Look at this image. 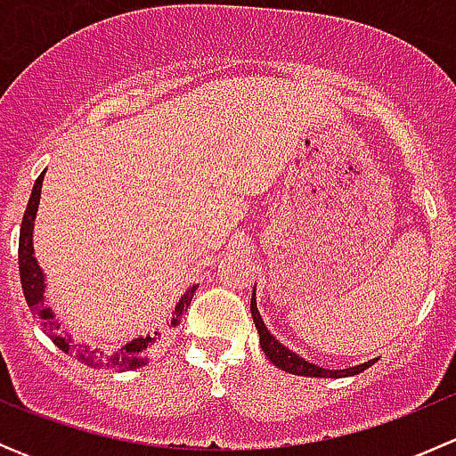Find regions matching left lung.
<instances>
[{
	"label": "left lung",
	"mask_w": 456,
	"mask_h": 456,
	"mask_svg": "<svg viewBox=\"0 0 456 456\" xmlns=\"http://www.w3.org/2000/svg\"><path fill=\"white\" fill-rule=\"evenodd\" d=\"M251 317H254L256 322V329H257V335H260V346L262 351H265V355L269 357L271 362H273L278 369L291 372V375H305V377H351V375H360L362 370L370 369L372 364H375L377 360H370V362H364V364L360 366H353V369H344V370H329V369H320L317 364H311V362L302 360L297 353L289 351L284 344H280L278 339L273 338V335L269 333V329L265 326V322H262L260 317V311H257L256 306V289H254V296H251Z\"/></svg>",
	"instance_id": "8db88e82"
}]
</instances>
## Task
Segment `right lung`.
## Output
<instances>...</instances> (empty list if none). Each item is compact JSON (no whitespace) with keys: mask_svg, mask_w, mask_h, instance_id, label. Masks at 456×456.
I'll list each match as a JSON object with an SVG mask.
<instances>
[{"mask_svg":"<svg viewBox=\"0 0 456 456\" xmlns=\"http://www.w3.org/2000/svg\"><path fill=\"white\" fill-rule=\"evenodd\" d=\"M45 174V172H44ZM44 174L35 181L32 187V194L26 207L24 220H21L20 229V275H21V289H24L26 302H28L30 311L39 317L41 329L48 333V338L61 348L68 355H75L81 364L94 366V369H112V370H134L145 366L150 362L151 355L160 351L165 346V339L172 333V329H176L181 324L183 315H185L187 306L191 305V297H194L196 287H190L181 296V300L176 302V306L172 309L165 320H159L145 335H139L132 342L123 344L117 351H103V348L87 346V344L75 342L72 335L68 333V329L63 326V322L53 314L50 305H45V275L41 271V266L37 265L35 249H32V229H35V216L39 209V199H41V183H44Z\"/></svg>","mask_w":456,"mask_h":456,"instance_id":"obj_1","label":"right lung"}]
</instances>
